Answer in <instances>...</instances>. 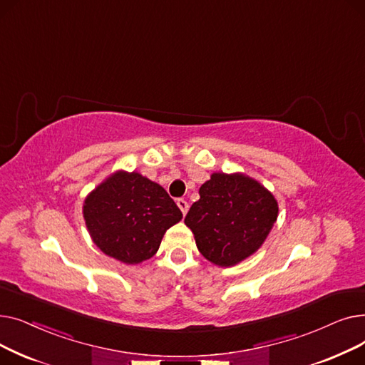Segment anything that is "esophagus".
<instances>
[{"instance_id": "esophagus-1", "label": "esophagus", "mask_w": 365, "mask_h": 365, "mask_svg": "<svg viewBox=\"0 0 365 365\" xmlns=\"http://www.w3.org/2000/svg\"><path fill=\"white\" fill-rule=\"evenodd\" d=\"M176 204H178V207L180 208V212L183 213V216L187 213V208H189V204L186 202V200H183V198H179L178 201H176Z\"/></svg>"}]
</instances>
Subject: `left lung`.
I'll use <instances>...</instances> for the list:
<instances>
[{"instance_id":"8db88e82","label":"left lung","mask_w":365,"mask_h":365,"mask_svg":"<svg viewBox=\"0 0 365 365\" xmlns=\"http://www.w3.org/2000/svg\"><path fill=\"white\" fill-rule=\"evenodd\" d=\"M277 217L278 201L259 180L244 173H213L185 225L208 262L231 267L259 250Z\"/></svg>"}]
</instances>
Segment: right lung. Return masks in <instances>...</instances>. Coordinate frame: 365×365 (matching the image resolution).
Instances as JSON below:
<instances>
[{
	"label": "right lung",
	"instance_id": "obj_1",
	"mask_svg": "<svg viewBox=\"0 0 365 365\" xmlns=\"http://www.w3.org/2000/svg\"><path fill=\"white\" fill-rule=\"evenodd\" d=\"M83 216L99 250L124 264L150 259L167 229L183 217L161 185L125 170L113 171L91 190Z\"/></svg>",
	"mask_w": 365,
	"mask_h": 365
}]
</instances>
